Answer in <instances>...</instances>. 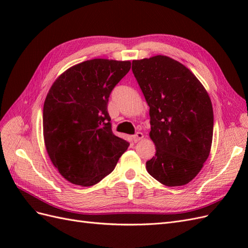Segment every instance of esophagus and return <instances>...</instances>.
Returning <instances> with one entry per match:
<instances>
[{"label": "esophagus", "mask_w": 248, "mask_h": 248, "mask_svg": "<svg viewBox=\"0 0 248 248\" xmlns=\"http://www.w3.org/2000/svg\"><path fill=\"white\" fill-rule=\"evenodd\" d=\"M142 138H144V134H142L141 132H137V133L133 136V140L136 141V142H138V141H140Z\"/></svg>", "instance_id": "obj_1"}]
</instances>
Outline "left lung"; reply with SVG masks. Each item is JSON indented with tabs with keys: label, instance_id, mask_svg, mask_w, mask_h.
Masks as SVG:
<instances>
[{
	"label": "left lung",
	"instance_id": "8db88e82",
	"mask_svg": "<svg viewBox=\"0 0 248 248\" xmlns=\"http://www.w3.org/2000/svg\"><path fill=\"white\" fill-rule=\"evenodd\" d=\"M132 72L150 108L156 147L148 172L166 186L189 183L210 154L213 108L206 89L183 64L167 56L133 60Z\"/></svg>",
	"mask_w": 248,
	"mask_h": 248
}]
</instances>
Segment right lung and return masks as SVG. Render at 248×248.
<instances>
[{
	"label": "right lung",
	"instance_id": "1",
	"mask_svg": "<svg viewBox=\"0 0 248 248\" xmlns=\"http://www.w3.org/2000/svg\"><path fill=\"white\" fill-rule=\"evenodd\" d=\"M130 67V61L89 60L70 67L50 87L43 106L44 144L70 183H98L128 148V141L111 131L108 103Z\"/></svg>",
	"mask_w": 248,
	"mask_h": 248
}]
</instances>
